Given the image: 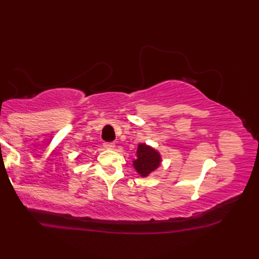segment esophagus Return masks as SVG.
Returning a JSON list of instances; mask_svg holds the SVG:
<instances>
[{"label":"esophagus","mask_w":259,"mask_h":259,"mask_svg":"<svg viewBox=\"0 0 259 259\" xmlns=\"http://www.w3.org/2000/svg\"><path fill=\"white\" fill-rule=\"evenodd\" d=\"M103 147L106 148V149H109V150H112V149H114V147H115V145L113 144V142H104L103 144Z\"/></svg>","instance_id":"34e87169"}]
</instances>
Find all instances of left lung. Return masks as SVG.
I'll return each instance as SVG.
<instances>
[{
    "label": "left lung",
    "instance_id": "obj_1",
    "mask_svg": "<svg viewBox=\"0 0 259 259\" xmlns=\"http://www.w3.org/2000/svg\"><path fill=\"white\" fill-rule=\"evenodd\" d=\"M136 157L137 158L133 161V166L142 178H146L153 171H156L162 162L160 152L145 142L138 145Z\"/></svg>",
    "mask_w": 259,
    "mask_h": 259
}]
</instances>
